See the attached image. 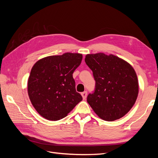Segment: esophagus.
I'll return each mask as SVG.
<instances>
[{
	"label": "esophagus",
	"instance_id": "obj_1",
	"mask_svg": "<svg viewBox=\"0 0 158 158\" xmlns=\"http://www.w3.org/2000/svg\"><path fill=\"white\" fill-rule=\"evenodd\" d=\"M81 95H82V96L83 99H85V98H86V97H87L88 93H87L86 91H85V92H82V93H81Z\"/></svg>",
	"mask_w": 158,
	"mask_h": 158
}]
</instances>
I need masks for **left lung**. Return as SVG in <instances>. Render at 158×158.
<instances>
[{
    "instance_id": "1",
    "label": "left lung",
    "mask_w": 158,
    "mask_h": 158,
    "mask_svg": "<svg viewBox=\"0 0 158 158\" xmlns=\"http://www.w3.org/2000/svg\"><path fill=\"white\" fill-rule=\"evenodd\" d=\"M85 62L95 81L94 92L87 98L94 111L107 121L125 116L138 94V78L132 66L117 56L103 52L87 55Z\"/></svg>"
}]
</instances>
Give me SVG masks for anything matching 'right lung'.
Masks as SVG:
<instances>
[{
    "mask_svg": "<svg viewBox=\"0 0 158 158\" xmlns=\"http://www.w3.org/2000/svg\"><path fill=\"white\" fill-rule=\"evenodd\" d=\"M82 60V54L66 52L45 57L33 65L27 82V93L41 116L50 121L60 120L82 101L73 76Z\"/></svg>",
    "mask_w": 158,
    "mask_h": 158,
    "instance_id": "1",
    "label": "right lung"
}]
</instances>
